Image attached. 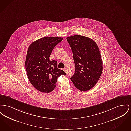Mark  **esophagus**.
<instances>
[{"instance_id":"obj_1","label":"esophagus","mask_w":131,"mask_h":131,"mask_svg":"<svg viewBox=\"0 0 131 131\" xmlns=\"http://www.w3.org/2000/svg\"><path fill=\"white\" fill-rule=\"evenodd\" d=\"M63 70H64V71L66 73H67V70L66 68H64Z\"/></svg>"}]
</instances>
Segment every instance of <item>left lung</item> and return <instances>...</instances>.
I'll return each instance as SVG.
<instances>
[{
	"mask_svg": "<svg viewBox=\"0 0 131 131\" xmlns=\"http://www.w3.org/2000/svg\"><path fill=\"white\" fill-rule=\"evenodd\" d=\"M66 39L75 65V72L71 80L79 90H90L98 82L103 69L99 47L92 39L85 36L77 35Z\"/></svg>",
	"mask_w": 131,
	"mask_h": 131,
	"instance_id": "8db88e82",
	"label": "left lung"
}]
</instances>
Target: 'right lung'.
I'll list each match as a JSON object with an SVG mask.
<instances>
[{"label": "right lung", "instance_id": "1", "mask_svg": "<svg viewBox=\"0 0 131 131\" xmlns=\"http://www.w3.org/2000/svg\"><path fill=\"white\" fill-rule=\"evenodd\" d=\"M63 38L45 37L32 42L29 47L25 61L28 78L31 84L41 92H52L57 78L66 74L57 68V62L49 57L54 47Z\"/></svg>", "mask_w": 131, "mask_h": 131}]
</instances>
